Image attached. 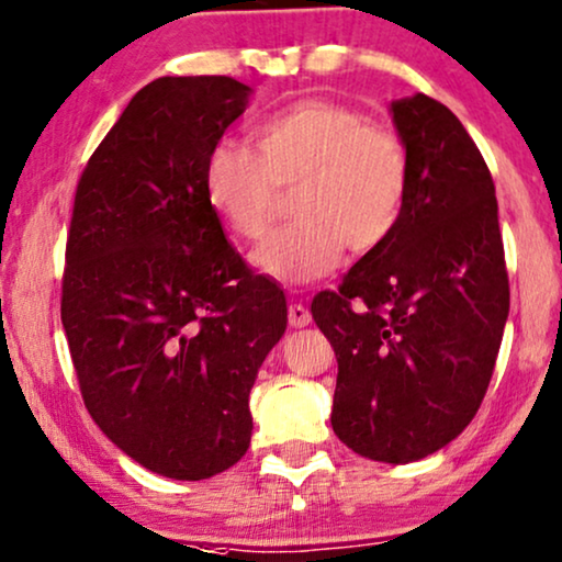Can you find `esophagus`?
<instances>
[{
	"instance_id": "esophagus-1",
	"label": "esophagus",
	"mask_w": 562,
	"mask_h": 562,
	"mask_svg": "<svg viewBox=\"0 0 562 562\" xmlns=\"http://www.w3.org/2000/svg\"><path fill=\"white\" fill-rule=\"evenodd\" d=\"M312 323L310 310L304 304H291L289 307V325L291 327H307Z\"/></svg>"
}]
</instances>
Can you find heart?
I'll list each match as a JSON object with an SVG mask.
<instances>
[{
  "label": "heart",
  "instance_id": "obj_1",
  "mask_svg": "<svg viewBox=\"0 0 562 562\" xmlns=\"http://www.w3.org/2000/svg\"><path fill=\"white\" fill-rule=\"evenodd\" d=\"M255 151L216 142L203 159L209 206L245 243H260L294 199V224L258 250L273 279H323L344 250L369 255L397 229L411 186L407 149L395 131L335 100L307 98L252 126Z\"/></svg>",
  "mask_w": 562,
  "mask_h": 562
}]
</instances>
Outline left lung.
<instances>
[{
  "label": "left lung",
  "instance_id": "1",
  "mask_svg": "<svg viewBox=\"0 0 562 562\" xmlns=\"http://www.w3.org/2000/svg\"><path fill=\"white\" fill-rule=\"evenodd\" d=\"M411 186L397 229L312 317L338 359L333 431L356 454L405 464L468 428L508 317L498 201L483 155L428 94L395 100Z\"/></svg>",
  "mask_w": 562,
  "mask_h": 562
}]
</instances>
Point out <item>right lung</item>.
Segmentation results:
<instances>
[{
  "label": "right lung",
  "mask_w": 562,
  "mask_h": 562,
  "mask_svg": "<svg viewBox=\"0 0 562 562\" xmlns=\"http://www.w3.org/2000/svg\"><path fill=\"white\" fill-rule=\"evenodd\" d=\"M250 92L232 77L142 87L71 211L61 323L82 400L115 447L175 480L243 459L255 376L286 330V296L227 243L201 183Z\"/></svg>",
  "instance_id": "right-lung-1"
}]
</instances>
